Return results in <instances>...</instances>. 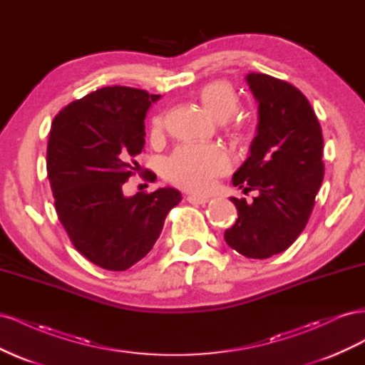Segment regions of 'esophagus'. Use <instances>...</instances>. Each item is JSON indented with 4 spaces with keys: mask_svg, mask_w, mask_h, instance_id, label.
<instances>
[{
    "mask_svg": "<svg viewBox=\"0 0 365 365\" xmlns=\"http://www.w3.org/2000/svg\"><path fill=\"white\" fill-rule=\"evenodd\" d=\"M187 201L190 204H207L210 201L208 196H201V195H189L187 196Z\"/></svg>",
    "mask_w": 365,
    "mask_h": 365,
    "instance_id": "obj_1",
    "label": "esophagus"
}]
</instances>
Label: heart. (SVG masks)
Masks as SVG:
<instances>
[{
  "instance_id": "b5f03b06",
  "label": "heart",
  "mask_w": 365,
  "mask_h": 365,
  "mask_svg": "<svg viewBox=\"0 0 365 365\" xmlns=\"http://www.w3.org/2000/svg\"><path fill=\"white\" fill-rule=\"evenodd\" d=\"M200 101L207 111L220 121L233 117L240 106L235 86L225 81L207 83L200 90ZM164 129L161 115L152 120L150 135L160 138ZM230 169L228 155L216 145H184L164 163V176L185 190L204 193L213 187L217 176Z\"/></svg>"
}]
</instances>
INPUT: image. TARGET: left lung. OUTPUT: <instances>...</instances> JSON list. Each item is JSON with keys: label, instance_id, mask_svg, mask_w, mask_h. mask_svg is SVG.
<instances>
[{"label": "left lung", "instance_id": "left-lung-1", "mask_svg": "<svg viewBox=\"0 0 365 365\" xmlns=\"http://www.w3.org/2000/svg\"><path fill=\"white\" fill-rule=\"evenodd\" d=\"M259 105L250 157L233 175L252 202L230 197L237 208L224 239L242 256L268 259L288 250L304 230L324 176L322 126L307 98L291 83L262 73L247 74Z\"/></svg>", "mask_w": 365, "mask_h": 365}]
</instances>
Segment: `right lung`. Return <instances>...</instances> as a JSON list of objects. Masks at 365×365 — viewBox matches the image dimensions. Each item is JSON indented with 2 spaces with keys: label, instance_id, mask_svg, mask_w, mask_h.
Masks as SVG:
<instances>
[{
  "label": "right lung",
  "instance_id": "obj_1",
  "mask_svg": "<svg viewBox=\"0 0 365 365\" xmlns=\"http://www.w3.org/2000/svg\"><path fill=\"white\" fill-rule=\"evenodd\" d=\"M160 97L105 86L65 106L51 123L47 173L58 217L76 250L103 269L125 271L145 257L181 201L172 187L123 193L140 168L146 113Z\"/></svg>",
  "mask_w": 365,
  "mask_h": 365
}]
</instances>
